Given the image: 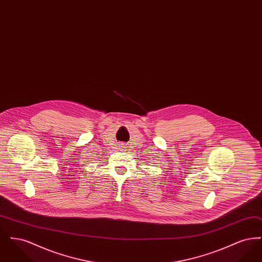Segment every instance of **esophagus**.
Instances as JSON below:
<instances>
[{"mask_svg":"<svg viewBox=\"0 0 262 262\" xmlns=\"http://www.w3.org/2000/svg\"><path fill=\"white\" fill-rule=\"evenodd\" d=\"M122 147H124V146H122Z\"/></svg>","mask_w":262,"mask_h":262,"instance_id":"1","label":"esophagus"}]
</instances>
